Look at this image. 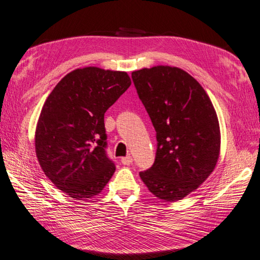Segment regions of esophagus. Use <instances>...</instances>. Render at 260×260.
I'll use <instances>...</instances> for the list:
<instances>
[{
    "mask_svg": "<svg viewBox=\"0 0 260 260\" xmlns=\"http://www.w3.org/2000/svg\"><path fill=\"white\" fill-rule=\"evenodd\" d=\"M120 161H121V164H124V165H131L132 162H133V158H132L131 156L122 157L121 159H120Z\"/></svg>",
    "mask_w": 260,
    "mask_h": 260,
    "instance_id": "1",
    "label": "esophagus"
}]
</instances>
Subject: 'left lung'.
<instances>
[{"label":"left lung","instance_id":"1","mask_svg":"<svg viewBox=\"0 0 260 260\" xmlns=\"http://www.w3.org/2000/svg\"><path fill=\"white\" fill-rule=\"evenodd\" d=\"M157 133L156 159L140 173L149 191L177 202L213 172L220 155L217 112L200 82L183 70L157 65L132 72Z\"/></svg>","mask_w":260,"mask_h":260}]
</instances>
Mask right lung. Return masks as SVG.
<instances>
[{
    "label": "right lung",
    "mask_w": 260,
    "mask_h": 260,
    "mask_svg": "<svg viewBox=\"0 0 260 260\" xmlns=\"http://www.w3.org/2000/svg\"><path fill=\"white\" fill-rule=\"evenodd\" d=\"M127 72L76 69L57 83L35 129V152L55 186L77 201L93 199L116 171L107 157L104 113L131 86Z\"/></svg>",
    "instance_id": "add662e5"
}]
</instances>
